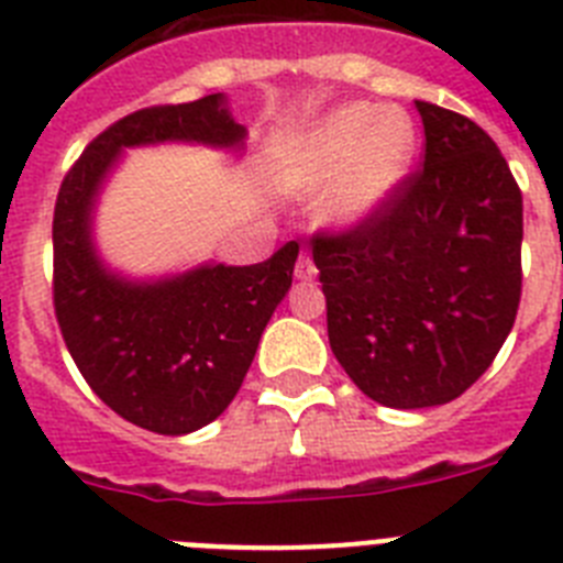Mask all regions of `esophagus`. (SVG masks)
<instances>
[{"label": "esophagus", "mask_w": 563, "mask_h": 563, "mask_svg": "<svg viewBox=\"0 0 563 563\" xmlns=\"http://www.w3.org/2000/svg\"><path fill=\"white\" fill-rule=\"evenodd\" d=\"M316 273L319 271H316L313 258L307 256V253H301L299 262H296V278H301V282H313Z\"/></svg>", "instance_id": "esophagus-1"}]
</instances>
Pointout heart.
I'll list each match as a JSON object with an SVG mask.
<instances>
[{
    "instance_id": "obj_1",
    "label": "heart",
    "mask_w": 563,
    "mask_h": 563,
    "mask_svg": "<svg viewBox=\"0 0 563 563\" xmlns=\"http://www.w3.org/2000/svg\"><path fill=\"white\" fill-rule=\"evenodd\" d=\"M419 133L410 113L369 102L344 104L273 156V181L285 194L321 196L333 228H355L390 201L410 173Z\"/></svg>"
}]
</instances>
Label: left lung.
<instances>
[{
  "label": "left lung",
  "instance_id": "left-lung-1",
  "mask_svg": "<svg viewBox=\"0 0 563 563\" xmlns=\"http://www.w3.org/2000/svg\"><path fill=\"white\" fill-rule=\"evenodd\" d=\"M424 165L364 224L313 235L333 355L396 410L473 387L516 324L523 205L496 142L455 110L416 102Z\"/></svg>",
  "mask_w": 563,
  "mask_h": 563
}]
</instances>
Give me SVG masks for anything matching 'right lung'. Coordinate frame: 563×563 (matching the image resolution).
Wrapping results in <instances>:
<instances>
[{
	"instance_id": "obj_1",
	"label": "right lung",
	"mask_w": 563,
	"mask_h": 563,
	"mask_svg": "<svg viewBox=\"0 0 563 563\" xmlns=\"http://www.w3.org/2000/svg\"><path fill=\"white\" fill-rule=\"evenodd\" d=\"M244 136L222 93L136 110L85 147L56 196L53 310L62 339L90 390L124 421L158 435H185L228 410L290 290L299 244L287 242L247 267L201 264L158 282H131L96 256V196L124 147H242Z\"/></svg>"
}]
</instances>
